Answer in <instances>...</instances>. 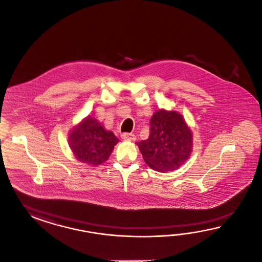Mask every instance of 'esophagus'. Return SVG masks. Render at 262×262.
I'll return each mask as SVG.
<instances>
[{"mask_svg":"<svg viewBox=\"0 0 262 262\" xmlns=\"http://www.w3.org/2000/svg\"><path fill=\"white\" fill-rule=\"evenodd\" d=\"M121 137L124 139V140H130V141H135L136 139L135 135L134 134H128V133H125V134H122Z\"/></svg>","mask_w":262,"mask_h":262,"instance_id":"obj_1","label":"esophagus"}]
</instances>
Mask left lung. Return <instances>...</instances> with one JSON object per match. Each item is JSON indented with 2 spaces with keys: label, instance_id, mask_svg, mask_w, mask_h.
I'll use <instances>...</instances> for the list:
<instances>
[{
  "label": "left lung",
  "instance_id": "left-lung-1",
  "mask_svg": "<svg viewBox=\"0 0 262 262\" xmlns=\"http://www.w3.org/2000/svg\"><path fill=\"white\" fill-rule=\"evenodd\" d=\"M150 135L137 143L145 162L159 172L178 169L189 159L193 137L190 127L177 111H157L150 120Z\"/></svg>",
  "mask_w": 262,
  "mask_h": 262
}]
</instances>
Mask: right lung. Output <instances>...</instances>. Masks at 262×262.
<instances>
[{"label": "right lung", "instance_id": "1", "mask_svg": "<svg viewBox=\"0 0 262 262\" xmlns=\"http://www.w3.org/2000/svg\"><path fill=\"white\" fill-rule=\"evenodd\" d=\"M69 146L76 159L88 165H100L107 160L119 139L97 120L88 116L72 128Z\"/></svg>", "mask_w": 262, "mask_h": 262}]
</instances>
